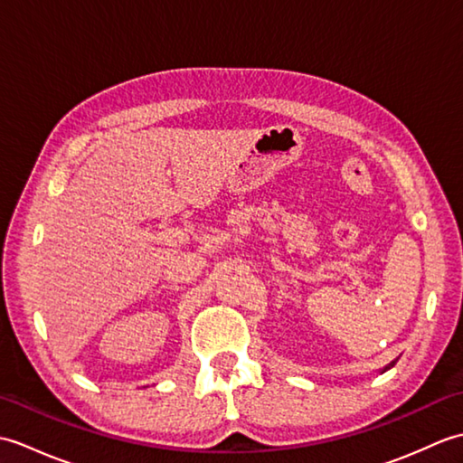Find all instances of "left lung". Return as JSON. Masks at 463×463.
Wrapping results in <instances>:
<instances>
[{
	"instance_id": "8db88e82",
	"label": "left lung",
	"mask_w": 463,
	"mask_h": 463,
	"mask_svg": "<svg viewBox=\"0 0 463 463\" xmlns=\"http://www.w3.org/2000/svg\"><path fill=\"white\" fill-rule=\"evenodd\" d=\"M394 364H396V362H390V364H388V368H386V370H390L392 366H394Z\"/></svg>"
}]
</instances>
